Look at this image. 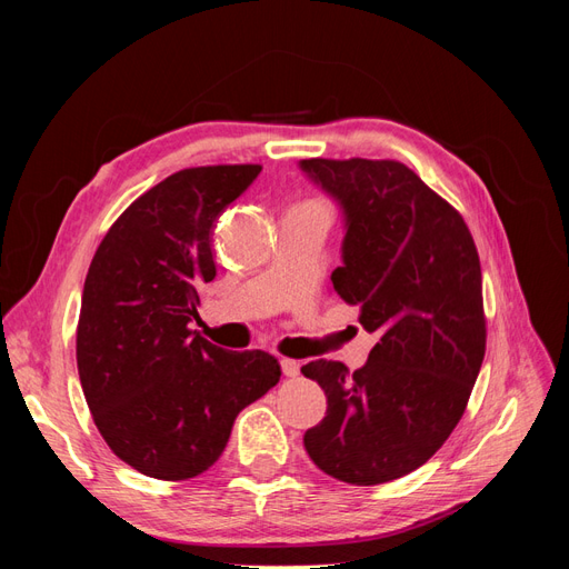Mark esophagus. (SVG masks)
Listing matches in <instances>:
<instances>
[{"label":"esophagus","mask_w":569,"mask_h":569,"mask_svg":"<svg viewBox=\"0 0 569 569\" xmlns=\"http://www.w3.org/2000/svg\"><path fill=\"white\" fill-rule=\"evenodd\" d=\"M280 368H282V372L287 377H297L301 372V363H299V360H295V358H282L280 360Z\"/></svg>","instance_id":"34e87169"}]
</instances>
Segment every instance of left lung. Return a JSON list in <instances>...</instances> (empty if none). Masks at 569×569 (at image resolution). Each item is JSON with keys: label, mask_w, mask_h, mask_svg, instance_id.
<instances>
[{"label": "left lung", "mask_w": 569, "mask_h": 569, "mask_svg": "<svg viewBox=\"0 0 569 569\" xmlns=\"http://www.w3.org/2000/svg\"><path fill=\"white\" fill-rule=\"evenodd\" d=\"M347 211L335 291L380 332L366 368H301L327 396L303 435L318 468L356 487L418 470L460 422L487 351L475 239L453 206L391 159H306Z\"/></svg>", "instance_id": "left-lung-1"}]
</instances>
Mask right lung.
Returning a JSON list of instances; mask_svg holds the SVG:
<instances>
[{
	"label": "right lung",
	"instance_id": "add662e5",
	"mask_svg": "<svg viewBox=\"0 0 569 569\" xmlns=\"http://www.w3.org/2000/svg\"><path fill=\"white\" fill-rule=\"evenodd\" d=\"M258 163L184 168L116 218L84 278L76 356L109 449L153 479L209 470L239 410L278 385V358L226 351L189 330L216 278L213 228Z\"/></svg>",
	"mask_w": 569,
	"mask_h": 569
}]
</instances>
